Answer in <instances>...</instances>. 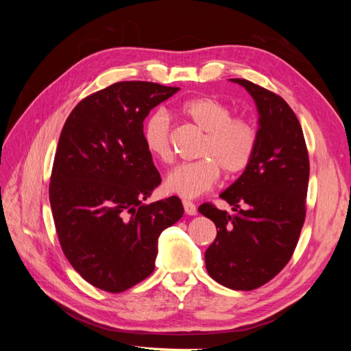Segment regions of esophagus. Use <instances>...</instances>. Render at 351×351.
Instances as JSON below:
<instances>
[{"mask_svg":"<svg viewBox=\"0 0 351 351\" xmlns=\"http://www.w3.org/2000/svg\"><path fill=\"white\" fill-rule=\"evenodd\" d=\"M183 206H184V212L187 215H196L197 209H196V205L193 204V202L183 200Z\"/></svg>","mask_w":351,"mask_h":351,"instance_id":"obj_1","label":"esophagus"}]
</instances>
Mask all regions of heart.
I'll use <instances>...</instances> for the list:
<instances>
[{"mask_svg": "<svg viewBox=\"0 0 351 351\" xmlns=\"http://www.w3.org/2000/svg\"><path fill=\"white\" fill-rule=\"evenodd\" d=\"M178 112L196 129L204 132L196 162L176 167L165 178L168 193L195 199L206 193L218 182L221 169L232 177L243 173L258 147V130L243 117H232L226 102L214 97H195L178 105ZM147 152L164 164L173 161L169 120L162 111L149 115L143 127Z\"/></svg>", "mask_w": 351, "mask_h": 351, "instance_id": "obj_1", "label": "heart"}]
</instances>
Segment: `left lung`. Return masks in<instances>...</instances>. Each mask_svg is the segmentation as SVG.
<instances>
[{
	"instance_id": "8db88e82",
	"label": "left lung",
	"mask_w": 351,
	"mask_h": 351,
	"mask_svg": "<svg viewBox=\"0 0 351 351\" xmlns=\"http://www.w3.org/2000/svg\"><path fill=\"white\" fill-rule=\"evenodd\" d=\"M259 114L258 147L250 165L219 195L234 214L199 206L214 221L217 239L205 252L206 271L231 290H254L291 259L306 217L309 155L302 125L281 97L244 79Z\"/></svg>"
}]
</instances>
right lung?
Wrapping results in <instances>:
<instances>
[{
    "label": "right lung",
    "mask_w": 351,
    "mask_h": 351,
    "mask_svg": "<svg viewBox=\"0 0 351 351\" xmlns=\"http://www.w3.org/2000/svg\"><path fill=\"white\" fill-rule=\"evenodd\" d=\"M180 88L119 82L80 101L66 120L49 202L61 249L83 280L121 293L155 269L158 237L183 217L177 196L145 205L161 176L143 121Z\"/></svg>",
    "instance_id": "obj_1"
}]
</instances>
